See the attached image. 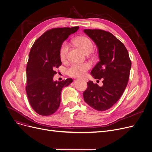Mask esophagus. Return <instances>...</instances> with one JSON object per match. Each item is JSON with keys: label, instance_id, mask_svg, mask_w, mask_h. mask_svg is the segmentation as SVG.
<instances>
[{"label": "esophagus", "instance_id": "esophagus-1", "mask_svg": "<svg viewBox=\"0 0 152 152\" xmlns=\"http://www.w3.org/2000/svg\"><path fill=\"white\" fill-rule=\"evenodd\" d=\"M78 79H79V78H78ZM81 80H82V79H81ZM84 80V81H85V82H87V80H86V79H84V80Z\"/></svg>", "mask_w": 152, "mask_h": 152}]
</instances>
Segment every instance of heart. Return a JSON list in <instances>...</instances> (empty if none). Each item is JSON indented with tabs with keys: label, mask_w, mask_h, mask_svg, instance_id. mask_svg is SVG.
<instances>
[{
	"label": "heart",
	"mask_w": 152,
	"mask_h": 152,
	"mask_svg": "<svg viewBox=\"0 0 152 152\" xmlns=\"http://www.w3.org/2000/svg\"><path fill=\"white\" fill-rule=\"evenodd\" d=\"M75 43L85 53L91 52L93 49V43L92 41L86 37L81 36L74 40ZM69 45L67 42H64L61 44L59 49V57L62 61H64L67 57ZM91 64L89 62L83 63H73L71 64L68 69L67 74L74 77H81L85 75L86 72L90 69Z\"/></svg>",
	"instance_id": "1"
}]
</instances>
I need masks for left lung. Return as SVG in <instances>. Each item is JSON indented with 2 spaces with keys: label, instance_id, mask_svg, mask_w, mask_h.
<instances>
[{
  "label": "left lung",
  "instance_id": "obj_1",
  "mask_svg": "<svg viewBox=\"0 0 152 152\" xmlns=\"http://www.w3.org/2000/svg\"><path fill=\"white\" fill-rule=\"evenodd\" d=\"M84 32L96 43L99 61L91 74L95 79H102V86L91 81L83 93L84 101L94 109L105 111L117 102L126 87L131 61L124 44L108 31L85 29Z\"/></svg>",
  "mask_w": 152,
  "mask_h": 152
}]
</instances>
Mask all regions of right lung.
Instances as JSON below:
<instances>
[{
	"label": "right lung",
	"mask_w": 152,
	"mask_h": 152,
	"mask_svg": "<svg viewBox=\"0 0 152 152\" xmlns=\"http://www.w3.org/2000/svg\"><path fill=\"white\" fill-rule=\"evenodd\" d=\"M78 26L53 28L44 32L31 47L26 67V91L32 108L38 114L48 116L58 109L62 89L72 82V78L54 82L55 69L61 65L59 49L69 35Z\"/></svg>",
	"instance_id": "1"
}]
</instances>
